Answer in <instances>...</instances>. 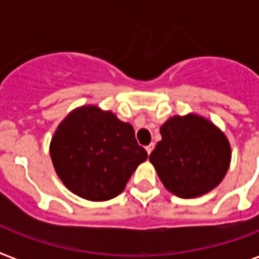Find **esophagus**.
Here are the masks:
<instances>
[{"mask_svg":"<svg viewBox=\"0 0 259 259\" xmlns=\"http://www.w3.org/2000/svg\"><path fill=\"white\" fill-rule=\"evenodd\" d=\"M153 149H154V145H153V144H150V145L146 146V152H148V154L152 153V152H153Z\"/></svg>","mask_w":259,"mask_h":259,"instance_id":"esophagus-1","label":"esophagus"}]
</instances>
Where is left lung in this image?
Masks as SVG:
<instances>
[{
    "label": "left lung",
    "mask_w": 259,
    "mask_h": 259,
    "mask_svg": "<svg viewBox=\"0 0 259 259\" xmlns=\"http://www.w3.org/2000/svg\"><path fill=\"white\" fill-rule=\"evenodd\" d=\"M160 133L161 141L149 160L170 193L192 199L221 184L231 161V148L217 125L193 113L173 115Z\"/></svg>",
    "instance_id": "left-lung-1"
}]
</instances>
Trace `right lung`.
Instances as JSON below:
<instances>
[{
  "label": "right lung",
  "mask_w": 259,
  "mask_h": 259,
  "mask_svg": "<svg viewBox=\"0 0 259 259\" xmlns=\"http://www.w3.org/2000/svg\"><path fill=\"white\" fill-rule=\"evenodd\" d=\"M50 154L63 184L91 201L118 196L148 158L133 126L95 105L76 107L59 123Z\"/></svg>",
  "instance_id": "right-lung-1"
}]
</instances>
